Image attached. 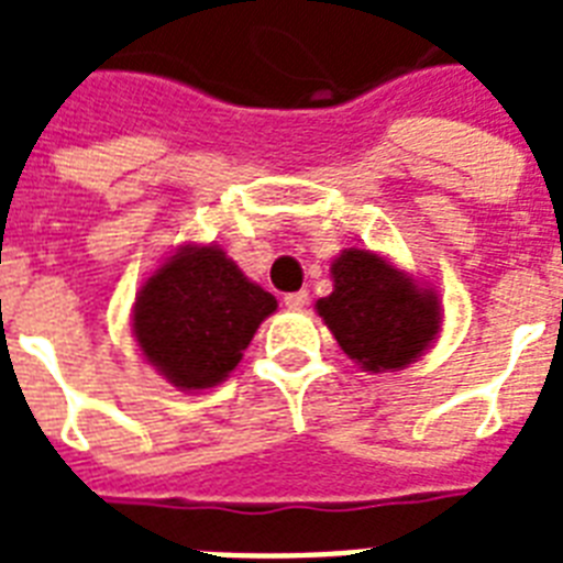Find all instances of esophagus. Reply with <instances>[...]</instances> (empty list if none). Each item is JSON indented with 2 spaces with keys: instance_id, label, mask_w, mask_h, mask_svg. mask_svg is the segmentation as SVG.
Returning a JSON list of instances; mask_svg holds the SVG:
<instances>
[{
  "instance_id": "esophagus-1",
  "label": "esophagus",
  "mask_w": 563,
  "mask_h": 563,
  "mask_svg": "<svg viewBox=\"0 0 563 563\" xmlns=\"http://www.w3.org/2000/svg\"><path fill=\"white\" fill-rule=\"evenodd\" d=\"M307 300H309L307 291H289V295L283 298V303H286L289 309H303L307 307Z\"/></svg>"
}]
</instances>
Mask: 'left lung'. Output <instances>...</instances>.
<instances>
[{"label":"left lung","mask_w":563,"mask_h":563,"mask_svg":"<svg viewBox=\"0 0 563 563\" xmlns=\"http://www.w3.org/2000/svg\"><path fill=\"white\" fill-rule=\"evenodd\" d=\"M333 291L316 303L330 333L371 374L409 368L441 330V303L429 289L368 247H344L330 265Z\"/></svg>","instance_id":"obj_1"}]
</instances>
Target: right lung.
I'll use <instances>...</instances> for the list:
<instances>
[{
    "label": "right lung",
    "instance_id": "add662e5",
    "mask_svg": "<svg viewBox=\"0 0 563 563\" xmlns=\"http://www.w3.org/2000/svg\"><path fill=\"white\" fill-rule=\"evenodd\" d=\"M274 309L219 245H180L136 291L131 330L157 374L201 391L228 379Z\"/></svg>",
    "mask_w": 563,
    "mask_h": 563
}]
</instances>
